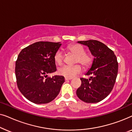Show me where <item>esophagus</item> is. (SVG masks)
<instances>
[{"label": "esophagus", "mask_w": 132, "mask_h": 132, "mask_svg": "<svg viewBox=\"0 0 132 132\" xmlns=\"http://www.w3.org/2000/svg\"><path fill=\"white\" fill-rule=\"evenodd\" d=\"M71 78H67V77H65V80H71Z\"/></svg>", "instance_id": "obj_1"}]
</instances>
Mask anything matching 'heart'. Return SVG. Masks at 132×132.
<instances>
[{
  "label": "heart",
  "instance_id": "obj_1",
  "mask_svg": "<svg viewBox=\"0 0 132 132\" xmlns=\"http://www.w3.org/2000/svg\"><path fill=\"white\" fill-rule=\"evenodd\" d=\"M68 50L70 53L76 56L75 57V62L80 63L85 67H89L91 64L93 58L91 55L89 53H85V49L80 44H73L68 47ZM54 60L56 64L61 65L64 61L62 52L61 50H57L54 55ZM82 70L80 65H75L73 66L64 65L59 68L57 72L59 75L67 77L72 78L77 74H79Z\"/></svg>",
  "mask_w": 132,
  "mask_h": 132
}]
</instances>
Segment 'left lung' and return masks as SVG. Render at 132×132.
Returning a JSON list of instances; mask_svg holds the SVG:
<instances>
[{
    "instance_id": "1",
    "label": "left lung",
    "mask_w": 132,
    "mask_h": 132,
    "mask_svg": "<svg viewBox=\"0 0 132 132\" xmlns=\"http://www.w3.org/2000/svg\"><path fill=\"white\" fill-rule=\"evenodd\" d=\"M77 43L88 46L94 58L91 68L85 74L91 77L89 79H80L82 84L76 94L84 102L98 103L109 94L114 86L118 69L117 57L112 50L98 41Z\"/></svg>"
}]
</instances>
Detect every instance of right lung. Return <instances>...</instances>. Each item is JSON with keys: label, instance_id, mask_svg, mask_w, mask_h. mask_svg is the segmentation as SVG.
I'll return each instance as SVG.
<instances>
[{"label": "right lung", "instance_id": "add662e5", "mask_svg": "<svg viewBox=\"0 0 132 132\" xmlns=\"http://www.w3.org/2000/svg\"><path fill=\"white\" fill-rule=\"evenodd\" d=\"M60 43L39 41L23 48L15 62V76L19 89L26 98L35 104L53 100L65 82L64 76L47 77L56 71L54 55Z\"/></svg>", "mask_w": 132, "mask_h": 132}]
</instances>
